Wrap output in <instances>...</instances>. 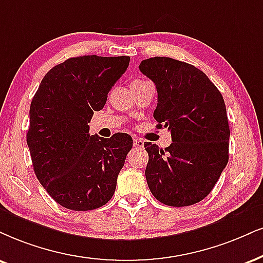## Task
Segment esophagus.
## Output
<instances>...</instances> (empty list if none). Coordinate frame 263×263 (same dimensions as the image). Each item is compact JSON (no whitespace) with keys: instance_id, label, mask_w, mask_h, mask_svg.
I'll list each match as a JSON object with an SVG mask.
<instances>
[{"instance_id":"obj_1","label":"esophagus","mask_w":263,"mask_h":263,"mask_svg":"<svg viewBox=\"0 0 263 263\" xmlns=\"http://www.w3.org/2000/svg\"><path fill=\"white\" fill-rule=\"evenodd\" d=\"M133 144H134V147H137V148H141L142 146H144V141H142L141 139H138V138H134Z\"/></svg>"}]
</instances>
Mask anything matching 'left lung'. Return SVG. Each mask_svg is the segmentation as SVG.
<instances>
[{"mask_svg":"<svg viewBox=\"0 0 263 263\" xmlns=\"http://www.w3.org/2000/svg\"><path fill=\"white\" fill-rule=\"evenodd\" d=\"M139 69L156 85L154 118L173 141L164 150L144 144L150 191L167 206L200 202L228 163L231 130L222 93L202 70L173 58H148Z\"/></svg>","mask_w":263,"mask_h":263,"instance_id":"left-lung-1","label":"left lung"}]
</instances>
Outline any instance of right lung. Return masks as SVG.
<instances>
[{
  "instance_id": "1",
  "label": "right lung",
  "mask_w": 263,
  "mask_h": 263,
  "mask_svg": "<svg viewBox=\"0 0 263 263\" xmlns=\"http://www.w3.org/2000/svg\"><path fill=\"white\" fill-rule=\"evenodd\" d=\"M129 56H80L57 64L30 105L27 142L39 181L61 206L89 211L106 205L133 146L130 135L89 134L93 111L129 66Z\"/></svg>"
}]
</instances>
